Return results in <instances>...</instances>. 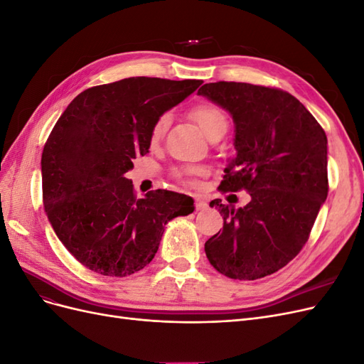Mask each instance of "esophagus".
<instances>
[{
    "label": "esophagus",
    "instance_id": "obj_1",
    "mask_svg": "<svg viewBox=\"0 0 364 364\" xmlns=\"http://www.w3.org/2000/svg\"><path fill=\"white\" fill-rule=\"evenodd\" d=\"M208 208V203L203 199H196V209L197 211H205Z\"/></svg>",
    "mask_w": 364,
    "mask_h": 364
}]
</instances>
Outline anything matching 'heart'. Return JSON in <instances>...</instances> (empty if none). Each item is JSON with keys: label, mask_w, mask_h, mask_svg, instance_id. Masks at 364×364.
Wrapping results in <instances>:
<instances>
[{"label": "heart", "mask_w": 364, "mask_h": 364, "mask_svg": "<svg viewBox=\"0 0 364 364\" xmlns=\"http://www.w3.org/2000/svg\"><path fill=\"white\" fill-rule=\"evenodd\" d=\"M191 117L196 119V123L200 126L203 134L209 138L214 132L220 127H228V118L222 109L214 106V105H199L196 106L191 111ZM170 124V115L164 114L161 115L155 124L151 126L150 130V144L151 146H158L162 141L165 132H167V127ZM200 171L196 168H185L176 171V178H178L182 183L185 185H191L193 183V176L199 174Z\"/></svg>", "instance_id": "b5f03b06"}]
</instances>
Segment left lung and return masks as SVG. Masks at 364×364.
Listing matches in <instances>:
<instances>
[{"mask_svg": "<svg viewBox=\"0 0 364 364\" xmlns=\"http://www.w3.org/2000/svg\"><path fill=\"white\" fill-rule=\"evenodd\" d=\"M197 94L234 119L237 153L218 188L250 194L238 209L209 203L225 223L205 243L206 257L228 278H264L301 252L326 200V135L296 97L277 87L217 82Z\"/></svg>", "mask_w": 364, "mask_h": 364, "instance_id": "1", "label": "left lung"}]
</instances>
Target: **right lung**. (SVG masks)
Masks as SVG:
<instances>
[{"mask_svg":"<svg viewBox=\"0 0 364 364\" xmlns=\"http://www.w3.org/2000/svg\"><path fill=\"white\" fill-rule=\"evenodd\" d=\"M202 80L129 77L80 92L42 151V197L62 245L90 270L123 278L155 258L170 220L194 211L167 190L136 199L126 173L150 149V130Z\"/></svg>","mask_w":364,"mask_h":364,"instance_id":"obj_1","label":"right lung"}]
</instances>
